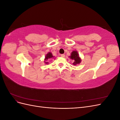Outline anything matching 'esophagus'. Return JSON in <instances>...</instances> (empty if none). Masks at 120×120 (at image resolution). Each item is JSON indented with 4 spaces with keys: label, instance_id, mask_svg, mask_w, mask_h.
Returning <instances> with one entry per match:
<instances>
[{
    "label": "esophagus",
    "instance_id": "34e87169",
    "mask_svg": "<svg viewBox=\"0 0 120 120\" xmlns=\"http://www.w3.org/2000/svg\"><path fill=\"white\" fill-rule=\"evenodd\" d=\"M60 56L62 57H65V55L64 54H60Z\"/></svg>",
    "mask_w": 120,
    "mask_h": 120
}]
</instances>
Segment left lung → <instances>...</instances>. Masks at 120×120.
Wrapping results in <instances>:
<instances>
[{"instance_id": "left-lung-1", "label": "left lung", "mask_w": 120, "mask_h": 120, "mask_svg": "<svg viewBox=\"0 0 120 120\" xmlns=\"http://www.w3.org/2000/svg\"><path fill=\"white\" fill-rule=\"evenodd\" d=\"M71 56L69 57H70L72 60H73L74 63H72V64L75 66V65L81 63V58L79 57V53L77 52V51H73L71 53Z\"/></svg>"}]
</instances>
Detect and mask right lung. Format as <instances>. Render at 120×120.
Segmentation results:
<instances>
[{
  "label": "right lung",
  "instance_id": "1",
  "mask_svg": "<svg viewBox=\"0 0 120 120\" xmlns=\"http://www.w3.org/2000/svg\"><path fill=\"white\" fill-rule=\"evenodd\" d=\"M54 57V56H52V54L51 52H49L48 53L46 54V55L45 56V59L44 62L46 64H49V61L50 60V59H52V58Z\"/></svg>",
  "mask_w": 120,
  "mask_h": 120
}]
</instances>
